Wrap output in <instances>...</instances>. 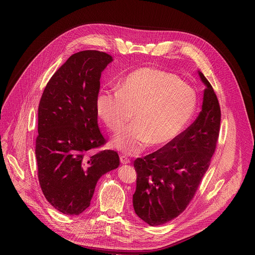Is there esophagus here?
<instances>
[{
  "instance_id": "esophagus-1",
  "label": "esophagus",
  "mask_w": 255,
  "mask_h": 255,
  "mask_svg": "<svg viewBox=\"0 0 255 255\" xmlns=\"http://www.w3.org/2000/svg\"><path fill=\"white\" fill-rule=\"evenodd\" d=\"M120 161H121L122 164H128V163H130V159H129L127 156H125V155H121V156H120Z\"/></svg>"
}]
</instances>
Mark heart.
Wrapping results in <instances>:
<instances>
[{"mask_svg":"<svg viewBox=\"0 0 255 255\" xmlns=\"http://www.w3.org/2000/svg\"><path fill=\"white\" fill-rule=\"evenodd\" d=\"M197 94L169 72L143 67L130 74L117 90H103L97 97V111L112 132L115 147L127 154H137L151 144L173 140L192 119L197 108Z\"/></svg>","mask_w":255,"mask_h":255,"instance_id":"obj_1","label":"heart"}]
</instances>
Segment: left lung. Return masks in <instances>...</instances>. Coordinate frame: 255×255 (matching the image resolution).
Wrapping results in <instances>:
<instances>
[{
	"instance_id": "8db88e82",
	"label": "left lung",
	"mask_w": 255,
	"mask_h": 255,
	"mask_svg": "<svg viewBox=\"0 0 255 255\" xmlns=\"http://www.w3.org/2000/svg\"><path fill=\"white\" fill-rule=\"evenodd\" d=\"M199 75L207 88L195 122L160 149L134 161L133 207L150 226L165 224L186 210L216 150L221 109L211 84L202 72Z\"/></svg>"
}]
</instances>
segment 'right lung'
Returning a JSON list of instances; mask_svg holds the SVG:
<instances>
[{"mask_svg": "<svg viewBox=\"0 0 255 255\" xmlns=\"http://www.w3.org/2000/svg\"><path fill=\"white\" fill-rule=\"evenodd\" d=\"M113 60L98 50L72 54L51 77L38 107L35 154L46 200L65 215H80L91 204L99 178L120 164L98 125L97 97L102 71Z\"/></svg>", "mask_w": 255, "mask_h": 255, "instance_id": "add662e5", "label": "right lung"}]
</instances>
